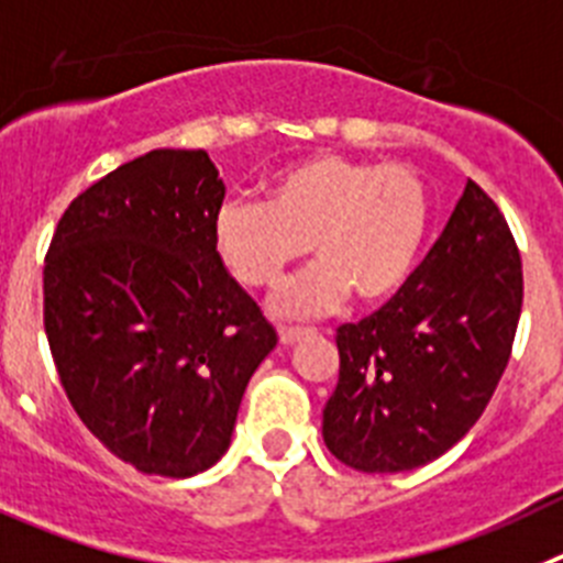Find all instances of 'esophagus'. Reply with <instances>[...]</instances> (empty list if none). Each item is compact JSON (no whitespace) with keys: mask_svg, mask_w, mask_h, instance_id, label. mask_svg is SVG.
Returning a JSON list of instances; mask_svg holds the SVG:
<instances>
[{"mask_svg":"<svg viewBox=\"0 0 563 563\" xmlns=\"http://www.w3.org/2000/svg\"><path fill=\"white\" fill-rule=\"evenodd\" d=\"M277 333H280V342L283 344H294V342H297V339L308 336V333H313V331H308V328H286V325H283Z\"/></svg>","mask_w":563,"mask_h":563,"instance_id":"34e87169","label":"esophagus"}]
</instances>
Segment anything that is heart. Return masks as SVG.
Instances as JSON below:
<instances>
[{
  "mask_svg": "<svg viewBox=\"0 0 563 563\" xmlns=\"http://www.w3.org/2000/svg\"><path fill=\"white\" fill-rule=\"evenodd\" d=\"M432 199L407 162L313 154L266 179V201L230 199L212 221V250L232 280L275 288L294 263H317L277 294L286 317H317L351 294L393 300L427 244Z\"/></svg>",
  "mask_w": 563,
  "mask_h": 563,
  "instance_id": "b5f03b06",
  "label": "heart"
}]
</instances>
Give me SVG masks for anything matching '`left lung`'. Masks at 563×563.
I'll use <instances>...</instances> for the list:
<instances>
[{
    "instance_id": "8db88e82",
    "label": "left lung",
    "mask_w": 563,
    "mask_h": 563,
    "mask_svg": "<svg viewBox=\"0 0 563 563\" xmlns=\"http://www.w3.org/2000/svg\"><path fill=\"white\" fill-rule=\"evenodd\" d=\"M521 257L477 181L407 286L336 331L339 382L322 438L364 474L418 468L449 452L488 407L519 325Z\"/></svg>"
}]
</instances>
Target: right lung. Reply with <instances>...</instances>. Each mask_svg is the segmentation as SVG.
<instances>
[{
    "instance_id": "1",
    "label": "right lung",
    "mask_w": 563,
    "mask_h": 563,
    "mask_svg": "<svg viewBox=\"0 0 563 563\" xmlns=\"http://www.w3.org/2000/svg\"><path fill=\"white\" fill-rule=\"evenodd\" d=\"M221 201L207 151H148L75 196L44 257L60 387L86 429L143 474L210 468L277 344L212 250Z\"/></svg>"
}]
</instances>
